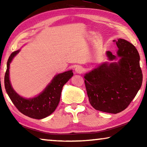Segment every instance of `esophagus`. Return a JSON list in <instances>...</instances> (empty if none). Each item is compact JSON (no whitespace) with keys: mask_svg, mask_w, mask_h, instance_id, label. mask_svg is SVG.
<instances>
[{"mask_svg":"<svg viewBox=\"0 0 147 147\" xmlns=\"http://www.w3.org/2000/svg\"><path fill=\"white\" fill-rule=\"evenodd\" d=\"M84 68L82 66H80V65H78V66H76V67H75V72H76V73H78V74L82 73L83 72H84Z\"/></svg>","mask_w":147,"mask_h":147,"instance_id":"34e87169","label":"esophagus"}]
</instances>
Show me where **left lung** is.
<instances>
[{"label":"left lung","instance_id":"8db88e82","mask_svg":"<svg viewBox=\"0 0 147 147\" xmlns=\"http://www.w3.org/2000/svg\"><path fill=\"white\" fill-rule=\"evenodd\" d=\"M118 62H104L84 75L87 94L91 105L96 110L117 113L128 106L141 88L143 82L140 57L135 46L118 39ZM110 61L117 59L106 52Z\"/></svg>","mask_w":147,"mask_h":147}]
</instances>
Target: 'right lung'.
<instances>
[{
	"label": "right lung",
	"instance_id": "right-lung-1",
	"mask_svg": "<svg viewBox=\"0 0 147 147\" xmlns=\"http://www.w3.org/2000/svg\"><path fill=\"white\" fill-rule=\"evenodd\" d=\"M19 51L18 50L12 53L7 62V69L4 76L5 89L9 98L20 112L30 118H45L55 111L60 100L63 86L73 76V73L71 70L57 74L44 91L38 96L29 99L24 98L14 91L9 78V64Z\"/></svg>",
	"mask_w": 147,
	"mask_h": 147
}]
</instances>
